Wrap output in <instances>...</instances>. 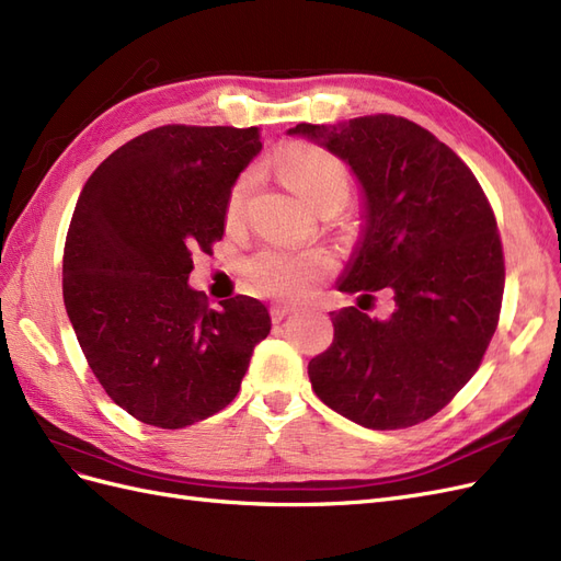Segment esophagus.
Returning a JSON list of instances; mask_svg holds the SVG:
<instances>
[{"instance_id":"34e87169","label":"esophagus","mask_w":561,"mask_h":561,"mask_svg":"<svg viewBox=\"0 0 561 561\" xmlns=\"http://www.w3.org/2000/svg\"><path fill=\"white\" fill-rule=\"evenodd\" d=\"M295 311V307H293V304H271V309H268V313H271V320H274V322H280L283 318H287V316H290Z\"/></svg>"}]
</instances>
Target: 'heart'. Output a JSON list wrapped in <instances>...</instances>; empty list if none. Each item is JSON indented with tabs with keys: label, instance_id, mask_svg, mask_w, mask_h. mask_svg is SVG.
Returning <instances> with one entry per match:
<instances>
[{
	"label": "heart",
	"instance_id": "1",
	"mask_svg": "<svg viewBox=\"0 0 561 561\" xmlns=\"http://www.w3.org/2000/svg\"><path fill=\"white\" fill-rule=\"evenodd\" d=\"M283 182L320 213H336L351 194V175L342 159L328 149L311 145H290L276 157ZM254 186V173L233 182L227 198V219L236 222L245 210ZM332 260L320 250H293L283 245H264L248 257L245 276L254 290L266 297L297 299L311 293L328 276Z\"/></svg>",
	"mask_w": 561,
	"mask_h": 561
}]
</instances>
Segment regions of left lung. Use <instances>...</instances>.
Masks as SVG:
<instances>
[{"mask_svg": "<svg viewBox=\"0 0 561 561\" xmlns=\"http://www.w3.org/2000/svg\"><path fill=\"white\" fill-rule=\"evenodd\" d=\"M360 184V236L339 293L390 290L396 309L332 311L334 342L309 363L316 396L371 431L431 419L478 371L496 332L505 266L480 182L433 133L393 114L297 124Z\"/></svg>", "mask_w": 561, "mask_h": 561, "instance_id": "obj_1", "label": "left lung"}]
</instances>
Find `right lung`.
I'll return each mask as SVG.
<instances>
[{"mask_svg":"<svg viewBox=\"0 0 561 561\" xmlns=\"http://www.w3.org/2000/svg\"><path fill=\"white\" fill-rule=\"evenodd\" d=\"M260 149V128L161 126L83 184L62 254L65 309L105 393L147 426L175 431L225 410L271 332L262 301L210 309L190 287L192 252L225 236L231 186Z\"/></svg>","mask_w":561,"mask_h":561,"instance_id":"obj_1","label":"right lung"}]
</instances>
